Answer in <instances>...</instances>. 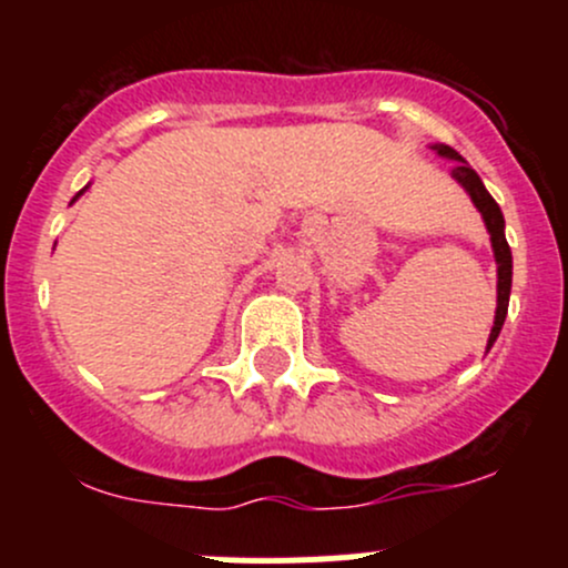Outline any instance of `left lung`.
Returning <instances> with one entry per match:
<instances>
[{
	"mask_svg": "<svg viewBox=\"0 0 568 568\" xmlns=\"http://www.w3.org/2000/svg\"><path fill=\"white\" fill-rule=\"evenodd\" d=\"M434 151H437L439 156L454 159V162H462V164H456V168H454V178L462 183L464 189H467L469 197H473V203H475V209H478L480 214H484L486 231H489L491 247H495V261H497V313H495V326H491L489 343H486V352H489L491 343H495L497 335H500L503 321H506V313H508V296H511V247H508L506 233H503V227H506V220H503V211H500V205L495 203V197H491V194L486 192L484 181H480L478 173H475V170H469L467 164H464V159L454 151V148L434 145Z\"/></svg>",
	"mask_w": 568,
	"mask_h": 568,
	"instance_id": "obj_1",
	"label": "left lung"
}]
</instances>
